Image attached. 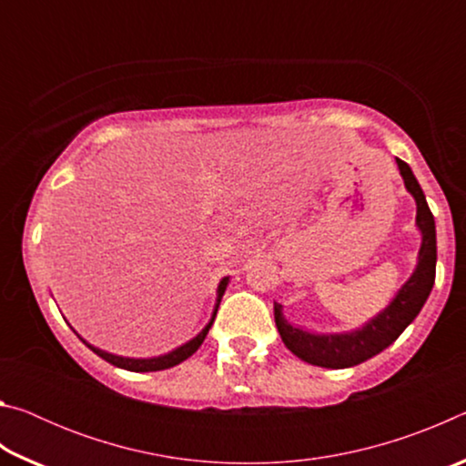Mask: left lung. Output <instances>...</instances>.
Segmentation results:
<instances>
[{"label": "left lung", "mask_w": 466, "mask_h": 466, "mask_svg": "<svg viewBox=\"0 0 466 466\" xmlns=\"http://www.w3.org/2000/svg\"><path fill=\"white\" fill-rule=\"evenodd\" d=\"M397 167L400 177H403L405 188L411 193L417 205L415 224L417 230L421 232V247L417 252V265L411 278L400 286L397 296L390 299V304L370 319L366 325L347 330V333H310V330L288 322L283 317V306L278 302L273 304L275 325H278L281 341L286 343L294 356L309 361L312 366L341 370L358 366L361 361L378 356L386 347L397 341L399 335L411 325L433 288L438 258L436 222H433L428 201H425V195L420 183H417L413 170L399 157Z\"/></svg>", "instance_id": "left-lung-1"}]
</instances>
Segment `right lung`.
<instances>
[{
	"instance_id": "obj_1",
	"label": "right lung",
	"mask_w": 466,
	"mask_h": 466,
	"mask_svg": "<svg viewBox=\"0 0 466 466\" xmlns=\"http://www.w3.org/2000/svg\"><path fill=\"white\" fill-rule=\"evenodd\" d=\"M228 283H230V278H224L222 281H219L214 312H211V319H209L208 325L203 327L201 333L195 335V337L191 339V341H187V343H183L180 347H177V350L164 353V356H157V358H123V356H115V353H108V351H105V350H98V347H94V345H90L88 341H84V339H82L80 335H77V337H80L82 341H84L86 345H88L94 353H96V356H100L102 360H106L108 364H113V366H116V368L129 370V372H157V370H168V368H172V366H178L180 361H185L187 358H191L193 353H195L197 350H199L201 343H203V339L208 337L211 325H214L216 314H218V309H219V302H222V296H224V291H226V288H228Z\"/></svg>"
}]
</instances>
